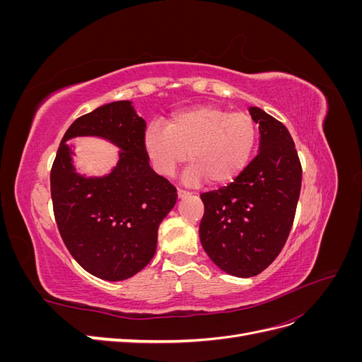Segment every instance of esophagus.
Masks as SVG:
<instances>
[{
    "label": "esophagus",
    "instance_id": "esophagus-1",
    "mask_svg": "<svg viewBox=\"0 0 362 362\" xmlns=\"http://www.w3.org/2000/svg\"><path fill=\"white\" fill-rule=\"evenodd\" d=\"M189 194V192H185V190H182V189H178V198L181 199V198H184V196H187Z\"/></svg>",
    "mask_w": 362,
    "mask_h": 362
}]
</instances>
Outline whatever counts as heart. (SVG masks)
<instances>
[{
  "instance_id": "heart-1",
  "label": "heart",
  "mask_w": 362,
  "mask_h": 362,
  "mask_svg": "<svg viewBox=\"0 0 362 362\" xmlns=\"http://www.w3.org/2000/svg\"><path fill=\"white\" fill-rule=\"evenodd\" d=\"M258 127L252 116L218 105H201L175 113L168 128L152 124L145 146L154 169L172 177L189 158L184 180L198 185H225L237 180L254 158Z\"/></svg>"
}]
</instances>
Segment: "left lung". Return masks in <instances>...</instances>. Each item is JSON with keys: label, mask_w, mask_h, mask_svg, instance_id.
Segmentation results:
<instances>
[{"label": "left lung", "mask_w": 362, "mask_h": 362, "mask_svg": "<svg viewBox=\"0 0 362 362\" xmlns=\"http://www.w3.org/2000/svg\"><path fill=\"white\" fill-rule=\"evenodd\" d=\"M259 124V152L226 187L202 193L199 238L223 272L250 278L267 269L286 245L298 206L302 166L282 122L250 107Z\"/></svg>", "instance_id": "left-lung-1"}]
</instances>
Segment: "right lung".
Wrapping results in <instances>:
<instances>
[{
  "label": "right lung",
  "instance_id": "add662e5",
  "mask_svg": "<svg viewBox=\"0 0 362 362\" xmlns=\"http://www.w3.org/2000/svg\"><path fill=\"white\" fill-rule=\"evenodd\" d=\"M145 120L129 101L80 116L64 133L51 168L54 217L64 246L93 276L124 281L152 259L158 226L177 202V189L149 166ZM98 135L121 148L114 172L84 179L71 166L74 137Z\"/></svg>",
  "mask_w": 362,
  "mask_h": 362
}]
</instances>
